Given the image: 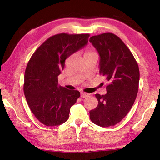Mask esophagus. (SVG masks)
Returning a JSON list of instances; mask_svg holds the SVG:
<instances>
[{"label":"esophagus","instance_id":"obj_1","mask_svg":"<svg viewBox=\"0 0 160 160\" xmlns=\"http://www.w3.org/2000/svg\"><path fill=\"white\" fill-rule=\"evenodd\" d=\"M80 96L82 98H85V97H88L89 96H90V94L88 93H85V92H81Z\"/></svg>","mask_w":160,"mask_h":160}]
</instances>
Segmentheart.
<instances>
[{"mask_svg": "<svg viewBox=\"0 0 160 160\" xmlns=\"http://www.w3.org/2000/svg\"><path fill=\"white\" fill-rule=\"evenodd\" d=\"M93 53V52H92V51H88V53H87V54H88V53Z\"/></svg>", "mask_w": 160, "mask_h": 160, "instance_id": "obj_1", "label": "heart"}]
</instances>
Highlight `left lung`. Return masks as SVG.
I'll list each match as a JSON object with an SVG mask.
<instances>
[{"label":"left lung","instance_id":"8db88e82","mask_svg":"<svg viewBox=\"0 0 160 160\" xmlns=\"http://www.w3.org/2000/svg\"><path fill=\"white\" fill-rule=\"evenodd\" d=\"M90 42L99 54V74L108 83L106 94H95L98 105L90 112V118L97 126H114L134 104L138 91V65L129 48L114 34L92 36Z\"/></svg>","mask_w":160,"mask_h":160}]
</instances>
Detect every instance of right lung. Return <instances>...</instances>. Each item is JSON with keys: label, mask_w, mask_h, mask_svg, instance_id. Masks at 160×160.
I'll return each instance as SVG.
<instances>
[{"label": "right lung", "mask_w": 160, "mask_h": 160, "mask_svg": "<svg viewBox=\"0 0 160 160\" xmlns=\"http://www.w3.org/2000/svg\"><path fill=\"white\" fill-rule=\"evenodd\" d=\"M89 34H58L48 38L29 59L25 72L24 93L32 112L40 122L56 126L66 122L70 107L80 93L58 86L65 61L88 42Z\"/></svg>", "instance_id": "obj_1"}]
</instances>
